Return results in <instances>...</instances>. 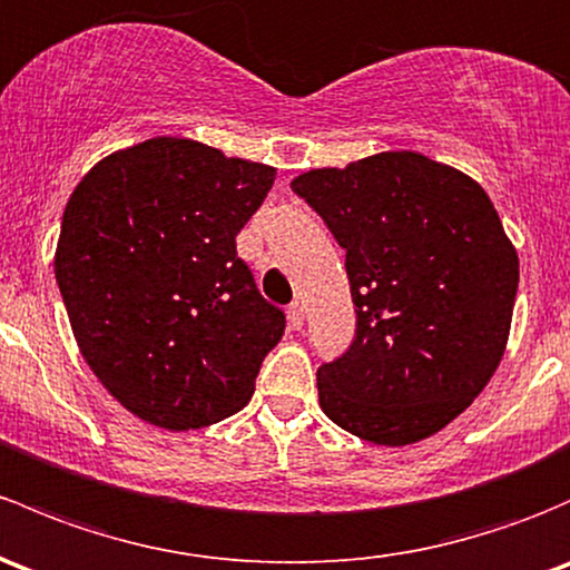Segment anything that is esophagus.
<instances>
[{
	"instance_id": "1",
	"label": "esophagus",
	"mask_w": 570,
	"mask_h": 570,
	"mask_svg": "<svg viewBox=\"0 0 570 570\" xmlns=\"http://www.w3.org/2000/svg\"><path fill=\"white\" fill-rule=\"evenodd\" d=\"M286 316H289V327H295V331H301L303 322H305V311L301 303H292L289 311H286Z\"/></svg>"
}]
</instances>
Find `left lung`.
I'll return each instance as SVG.
<instances>
[{
    "label": "left lung",
    "mask_w": 570,
    "mask_h": 570,
    "mask_svg": "<svg viewBox=\"0 0 570 570\" xmlns=\"http://www.w3.org/2000/svg\"><path fill=\"white\" fill-rule=\"evenodd\" d=\"M292 190L346 250L355 338L316 371L335 426L401 448L487 387L511 333L519 256L487 190L421 153L311 169Z\"/></svg>",
    "instance_id": "obj_1"
}]
</instances>
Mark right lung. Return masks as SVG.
Masks as SVG:
<instances>
[{
  "mask_svg": "<svg viewBox=\"0 0 570 570\" xmlns=\"http://www.w3.org/2000/svg\"><path fill=\"white\" fill-rule=\"evenodd\" d=\"M273 179V166L158 136L76 185L53 273L83 361L141 421L188 431L248 404L286 316L235 237Z\"/></svg>",
  "mask_w": 570,
  "mask_h": 570,
  "instance_id": "obj_1",
  "label": "right lung"
}]
</instances>
